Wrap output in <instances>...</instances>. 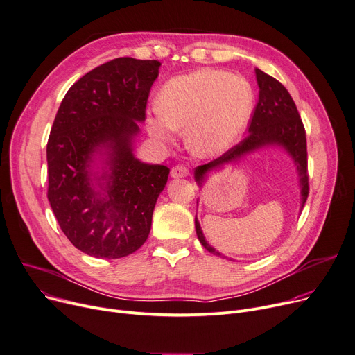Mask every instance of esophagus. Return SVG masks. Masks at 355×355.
<instances>
[{
  "label": "esophagus",
  "mask_w": 355,
  "mask_h": 355,
  "mask_svg": "<svg viewBox=\"0 0 355 355\" xmlns=\"http://www.w3.org/2000/svg\"><path fill=\"white\" fill-rule=\"evenodd\" d=\"M187 175H188V168L185 167V165H182V164L174 165V167L171 168V177H174V178L187 177Z\"/></svg>",
  "instance_id": "obj_1"
}]
</instances>
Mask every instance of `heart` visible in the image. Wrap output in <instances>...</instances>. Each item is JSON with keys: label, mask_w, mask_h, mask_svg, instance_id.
Wrapping results in <instances>:
<instances>
[{"label": "heart", "mask_w": 355, "mask_h": 355, "mask_svg": "<svg viewBox=\"0 0 355 355\" xmlns=\"http://www.w3.org/2000/svg\"><path fill=\"white\" fill-rule=\"evenodd\" d=\"M254 107L250 83L221 69L204 68L175 77L158 96L159 111L147 118L150 132L167 139L185 131L190 148L202 157L228 150L245 130Z\"/></svg>", "instance_id": "b5f03b06"}]
</instances>
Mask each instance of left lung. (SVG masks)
Returning <instances> with one entry per match:
<instances>
[{
    "instance_id": "obj_1",
    "label": "left lung",
    "mask_w": 355,
    "mask_h": 355,
    "mask_svg": "<svg viewBox=\"0 0 355 355\" xmlns=\"http://www.w3.org/2000/svg\"><path fill=\"white\" fill-rule=\"evenodd\" d=\"M255 77L259 87V94L248 124V135L221 157L209 161L208 164L198 165L196 168V180L201 185L205 174L209 170L218 168L223 164L235 161L241 155L257 148L277 144L284 147L297 164L301 187V207H304L310 193V185L309 159H306V138L302 120L294 100L284 85L258 68H255ZM196 230L202 247L214 255L223 257V254L216 251L205 241L197 217Z\"/></svg>"
}]
</instances>
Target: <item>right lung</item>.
I'll return each mask as SVG.
<instances>
[{
  "instance_id": "1",
  "label": "right lung",
  "mask_w": 355,
  "mask_h": 355,
  "mask_svg": "<svg viewBox=\"0 0 355 355\" xmlns=\"http://www.w3.org/2000/svg\"><path fill=\"white\" fill-rule=\"evenodd\" d=\"M161 62L121 57L71 85L46 143V197L65 237L96 258H121L148 239L153 212L170 168L132 155L131 141L146 120ZM104 149V193L92 187L89 165Z\"/></svg>"
}]
</instances>
